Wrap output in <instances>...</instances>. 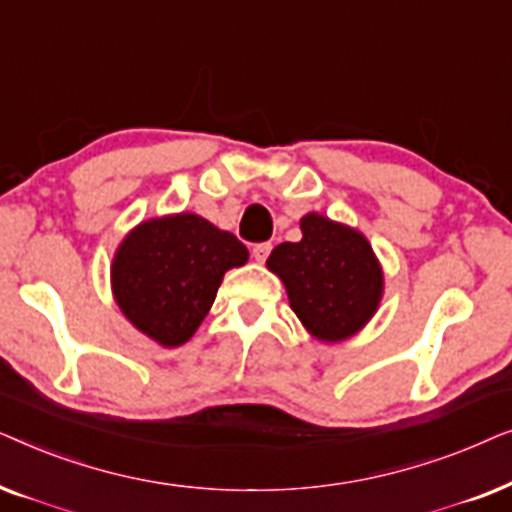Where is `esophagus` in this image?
Returning a JSON list of instances; mask_svg holds the SVG:
<instances>
[{"mask_svg":"<svg viewBox=\"0 0 512 512\" xmlns=\"http://www.w3.org/2000/svg\"><path fill=\"white\" fill-rule=\"evenodd\" d=\"M270 251H272V244L270 242H261V244H256L254 249H251V254H254V258L258 263H265V258L270 256Z\"/></svg>","mask_w":512,"mask_h":512,"instance_id":"34e87169","label":"esophagus"}]
</instances>
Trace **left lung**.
Returning a JSON list of instances; mask_svg holds the SVG:
<instances>
[{"mask_svg":"<svg viewBox=\"0 0 512 512\" xmlns=\"http://www.w3.org/2000/svg\"><path fill=\"white\" fill-rule=\"evenodd\" d=\"M303 240L272 249L268 268L279 275L291 310L319 340L338 342L373 317L382 298V270L366 237L326 216L300 221Z\"/></svg>","mask_w":512,"mask_h":512,"instance_id":"8db88e82","label":"left lung"}]
</instances>
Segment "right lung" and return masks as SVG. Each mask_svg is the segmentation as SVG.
<instances>
[{"mask_svg":"<svg viewBox=\"0 0 512 512\" xmlns=\"http://www.w3.org/2000/svg\"><path fill=\"white\" fill-rule=\"evenodd\" d=\"M247 258V247L233 233L198 214L146 221L116 251V303L160 345H184L207 317L226 270Z\"/></svg>","mask_w":512,"mask_h":512,"instance_id":"right-lung-1","label":"right lung"}]
</instances>
